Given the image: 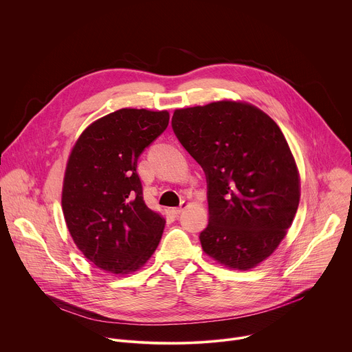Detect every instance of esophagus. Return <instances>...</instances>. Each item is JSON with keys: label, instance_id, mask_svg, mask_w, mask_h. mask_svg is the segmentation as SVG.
Wrapping results in <instances>:
<instances>
[{"label": "esophagus", "instance_id": "esophagus-1", "mask_svg": "<svg viewBox=\"0 0 352 352\" xmlns=\"http://www.w3.org/2000/svg\"><path fill=\"white\" fill-rule=\"evenodd\" d=\"M189 205H190V204H189V202H186V200H182L181 205H179V208H174V209H173L174 214H179V213H182V212H184Z\"/></svg>", "mask_w": 352, "mask_h": 352}]
</instances>
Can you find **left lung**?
<instances>
[{"mask_svg": "<svg viewBox=\"0 0 352 352\" xmlns=\"http://www.w3.org/2000/svg\"><path fill=\"white\" fill-rule=\"evenodd\" d=\"M171 124L206 174L209 224L199 236L205 254L234 270L256 267L287 235L300 197L281 129L256 106L232 100L178 109Z\"/></svg>", "mask_w": 352, "mask_h": 352, "instance_id": "left-lung-1", "label": "left lung"}]
</instances>
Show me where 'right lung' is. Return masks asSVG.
Segmentation results:
<instances>
[{"instance_id": "add662e5", "label": "right lung", "mask_w": 352, "mask_h": 352, "mask_svg": "<svg viewBox=\"0 0 352 352\" xmlns=\"http://www.w3.org/2000/svg\"><path fill=\"white\" fill-rule=\"evenodd\" d=\"M168 121L167 110L121 109L91 122L71 150L63 213L75 245L98 269L133 273L162 239L166 219L146 206L136 167Z\"/></svg>"}]
</instances>
